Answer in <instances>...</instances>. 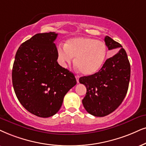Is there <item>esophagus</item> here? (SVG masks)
<instances>
[{
	"label": "esophagus",
	"instance_id": "34e87169",
	"mask_svg": "<svg viewBox=\"0 0 146 146\" xmlns=\"http://www.w3.org/2000/svg\"><path fill=\"white\" fill-rule=\"evenodd\" d=\"M75 78H76L77 82V84H78V83H79V76H78V75H75Z\"/></svg>",
	"mask_w": 146,
	"mask_h": 146
}]
</instances>
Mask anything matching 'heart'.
<instances>
[{
  "label": "heart",
  "instance_id": "heart-1",
  "mask_svg": "<svg viewBox=\"0 0 146 146\" xmlns=\"http://www.w3.org/2000/svg\"><path fill=\"white\" fill-rule=\"evenodd\" d=\"M106 54V46L104 42L83 37L71 38L66 42L64 48L58 49V58L63 65L71 63L75 57V66L86 76L95 74L100 70Z\"/></svg>",
  "mask_w": 146,
  "mask_h": 146
}]
</instances>
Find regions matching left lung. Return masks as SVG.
I'll use <instances>...</instances> for the list:
<instances>
[{
  "mask_svg": "<svg viewBox=\"0 0 146 146\" xmlns=\"http://www.w3.org/2000/svg\"><path fill=\"white\" fill-rule=\"evenodd\" d=\"M108 50L121 48L115 55L108 58L98 72L79 78L87 92L82 100L86 111L95 117H104L120 106L127 94L130 80L131 67L123 46L109 36L104 38Z\"/></svg>",
  "mask_w": 146,
  "mask_h": 146,
  "instance_id": "1",
  "label": "left lung"
}]
</instances>
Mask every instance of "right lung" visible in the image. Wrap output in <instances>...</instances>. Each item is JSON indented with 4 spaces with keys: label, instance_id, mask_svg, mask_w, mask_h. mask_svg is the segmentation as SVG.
I'll use <instances>...</instances> for the list:
<instances>
[{
    "label": "right lung",
    "instance_id": "add662e5",
    "mask_svg": "<svg viewBox=\"0 0 146 146\" xmlns=\"http://www.w3.org/2000/svg\"><path fill=\"white\" fill-rule=\"evenodd\" d=\"M58 34H37L21 44L15 54L12 82L22 106L40 117L59 110L66 94L77 84L74 75L57 62Z\"/></svg>",
    "mask_w": 146,
    "mask_h": 146
}]
</instances>
